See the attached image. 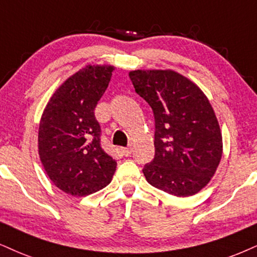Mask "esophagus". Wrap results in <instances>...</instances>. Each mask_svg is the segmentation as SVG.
I'll list each match as a JSON object with an SVG mask.
<instances>
[{"mask_svg": "<svg viewBox=\"0 0 257 257\" xmlns=\"http://www.w3.org/2000/svg\"><path fill=\"white\" fill-rule=\"evenodd\" d=\"M120 151H121L123 156H128V155H131V148H121L120 149Z\"/></svg>", "mask_w": 257, "mask_h": 257, "instance_id": "esophagus-1", "label": "esophagus"}]
</instances>
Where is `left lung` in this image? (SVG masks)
Masks as SVG:
<instances>
[{"label": "left lung", "instance_id": "left-lung-1", "mask_svg": "<svg viewBox=\"0 0 257 257\" xmlns=\"http://www.w3.org/2000/svg\"><path fill=\"white\" fill-rule=\"evenodd\" d=\"M128 76L155 115V158L145 164V179L168 194H196L210 182L223 155L219 122L207 96L169 69L134 70Z\"/></svg>", "mask_w": 257, "mask_h": 257}]
</instances>
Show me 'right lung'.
<instances>
[{
  "mask_svg": "<svg viewBox=\"0 0 257 257\" xmlns=\"http://www.w3.org/2000/svg\"><path fill=\"white\" fill-rule=\"evenodd\" d=\"M112 65H87L59 85L39 123L38 151L53 185L72 196L109 185L116 162L101 148L94 109L112 77Z\"/></svg>",
  "mask_w": 257,
  "mask_h": 257,
  "instance_id": "add662e5",
  "label": "right lung"
}]
</instances>
